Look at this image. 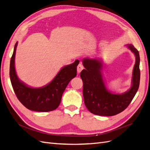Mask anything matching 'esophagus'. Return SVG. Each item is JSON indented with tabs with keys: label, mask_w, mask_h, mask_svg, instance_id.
<instances>
[{
	"label": "esophagus",
	"mask_w": 150,
	"mask_h": 150,
	"mask_svg": "<svg viewBox=\"0 0 150 150\" xmlns=\"http://www.w3.org/2000/svg\"><path fill=\"white\" fill-rule=\"evenodd\" d=\"M84 69V67L81 64H79V65L78 66V67H77V71H78V73H80L81 72V71Z\"/></svg>",
	"instance_id": "obj_1"
}]
</instances>
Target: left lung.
Listing matches in <instances>:
<instances>
[{
	"instance_id": "left-lung-1",
	"label": "left lung",
	"mask_w": 150,
	"mask_h": 150,
	"mask_svg": "<svg viewBox=\"0 0 150 150\" xmlns=\"http://www.w3.org/2000/svg\"><path fill=\"white\" fill-rule=\"evenodd\" d=\"M134 53L136 62L132 71V85L122 94L111 93L106 87L102 73V61L98 59L84 58L85 68L80 73L83 82V97L85 106L92 114L102 116H112L124 111L138 90L140 81L139 54L131 44L126 45Z\"/></svg>"
}]
</instances>
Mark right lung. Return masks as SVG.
<instances>
[{"label": "right lung", "instance_id": "right-lung-1", "mask_svg": "<svg viewBox=\"0 0 150 150\" xmlns=\"http://www.w3.org/2000/svg\"><path fill=\"white\" fill-rule=\"evenodd\" d=\"M16 42L10 62L9 76L15 94L24 106L31 110L50 112L59 107L64 90L70 81L76 76L79 60L63 67L52 81L41 88L27 86L18 78L14 66Z\"/></svg>", "mask_w": 150, "mask_h": 150}]
</instances>
